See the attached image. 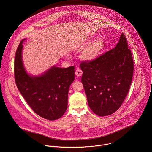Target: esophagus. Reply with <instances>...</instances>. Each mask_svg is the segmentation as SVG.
Here are the masks:
<instances>
[{"label":"esophagus","instance_id":"esophagus-1","mask_svg":"<svg viewBox=\"0 0 152 152\" xmlns=\"http://www.w3.org/2000/svg\"><path fill=\"white\" fill-rule=\"evenodd\" d=\"M75 75H76L77 77H81V76L82 75V74H83V71H82L81 69H77V70L75 71Z\"/></svg>","mask_w":152,"mask_h":152}]
</instances>
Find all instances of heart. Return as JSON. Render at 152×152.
Masks as SVG:
<instances>
[{"instance_id":"heart-1","label":"heart","mask_w":152,"mask_h":152,"mask_svg":"<svg viewBox=\"0 0 152 152\" xmlns=\"http://www.w3.org/2000/svg\"><path fill=\"white\" fill-rule=\"evenodd\" d=\"M91 42V39H87L83 46H86ZM105 48L106 42L105 39L102 37L97 38L85 48L80 55V58L86 62L94 61L102 55Z\"/></svg>"}]
</instances>
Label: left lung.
<instances>
[{"label": "left lung", "mask_w": 152, "mask_h": 152, "mask_svg": "<svg viewBox=\"0 0 152 152\" xmlns=\"http://www.w3.org/2000/svg\"><path fill=\"white\" fill-rule=\"evenodd\" d=\"M81 81L89 108L97 115L112 114L121 106L129 90L133 62L122 33L116 47L97 60L80 64Z\"/></svg>", "instance_id": "8db88e82"}]
</instances>
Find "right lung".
Returning <instances> with one entry per match:
<instances>
[{
    "instance_id": "1",
    "label": "right lung",
    "mask_w": 152,
    "mask_h": 152,
    "mask_svg": "<svg viewBox=\"0 0 152 152\" xmlns=\"http://www.w3.org/2000/svg\"><path fill=\"white\" fill-rule=\"evenodd\" d=\"M24 39L19 44L15 59V77L17 87L34 112L44 119L60 118L68 105V94L75 79L74 66L61 68L53 65L42 74L33 75L26 70L22 52Z\"/></svg>"
}]
</instances>
